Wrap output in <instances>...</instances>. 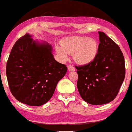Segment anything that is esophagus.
<instances>
[{
  "label": "esophagus",
  "instance_id": "obj_1",
  "mask_svg": "<svg viewBox=\"0 0 132 132\" xmlns=\"http://www.w3.org/2000/svg\"><path fill=\"white\" fill-rule=\"evenodd\" d=\"M68 70L70 71H75V68L74 66H73L71 64H69L68 66Z\"/></svg>",
  "mask_w": 132,
  "mask_h": 132
}]
</instances>
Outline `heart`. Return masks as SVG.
<instances>
[{"instance_id": "b5f03b06", "label": "heart", "mask_w": 132, "mask_h": 132, "mask_svg": "<svg viewBox=\"0 0 132 132\" xmlns=\"http://www.w3.org/2000/svg\"><path fill=\"white\" fill-rule=\"evenodd\" d=\"M56 51L63 59L68 54H73L75 61L79 64L85 65L94 61L99 52V45L95 39L81 36L66 37L61 42Z\"/></svg>"}]
</instances>
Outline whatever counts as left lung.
Returning <instances> with one entry per match:
<instances>
[{"label":"left lung","mask_w":132,"mask_h":132,"mask_svg":"<svg viewBox=\"0 0 132 132\" xmlns=\"http://www.w3.org/2000/svg\"><path fill=\"white\" fill-rule=\"evenodd\" d=\"M99 52L94 61L75 66L77 88L87 103L104 104L117 96L125 77V63L118 45L104 32L99 31Z\"/></svg>","instance_id":"1"}]
</instances>
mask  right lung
Returning a JSON list of instances; mask_svg holds the SVG:
<instances>
[{"mask_svg":"<svg viewBox=\"0 0 132 132\" xmlns=\"http://www.w3.org/2000/svg\"><path fill=\"white\" fill-rule=\"evenodd\" d=\"M52 51L48 43L33 40L28 33L12 48L7 62V78L12 95L21 103L32 106L45 104L66 75L67 67L55 60Z\"/></svg>","mask_w":132,"mask_h":132,"instance_id":"add662e5","label":"right lung"}]
</instances>
